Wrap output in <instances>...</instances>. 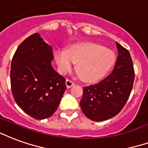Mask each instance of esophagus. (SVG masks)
Returning <instances> with one entry per match:
<instances>
[{"instance_id":"1","label":"esophagus","mask_w":148,"mask_h":148,"mask_svg":"<svg viewBox=\"0 0 148 148\" xmlns=\"http://www.w3.org/2000/svg\"><path fill=\"white\" fill-rule=\"evenodd\" d=\"M66 88H71V87H72V86H74L75 84H74L72 81H71V80H68V79H66Z\"/></svg>"}]
</instances>
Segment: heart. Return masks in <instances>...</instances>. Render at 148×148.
<instances>
[{"mask_svg":"<svg viewBox=\"0 0 148 148\" xmlns=\"http://www.w3.org/2000/svg\"><path fill=\"white\" fill-rule=\"evenodd\" d=\"M55 61L61 74H66L77 63L76 69L83 81L93 82L104 77L114 63V54L110 49L92 42L72 45L66 50L57 49Z\"/></svg>","mask_w":148,"mask_h":148,"instance_id":"heart-1","label":"heart"}]
</instances>
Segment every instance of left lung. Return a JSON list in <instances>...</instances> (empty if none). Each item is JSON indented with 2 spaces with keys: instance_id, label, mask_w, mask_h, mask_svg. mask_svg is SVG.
I'll return each instance as SVG.
<instances>
[{
  "instance_id": "1",
  "label": "left lung",
  "mask_w": 148,
  "mask_h": 148,
  "mask_svg": "<svg viewBox=\"0 0 148 148\" xmlns=\"http://www.w3.org/2000/svg\"><path fill=\"white\" fill-rule=\"evenodd\" d=\"M118 57L108 77L96 85L84 88L81 109L88 119L103 121L121 111L130 97L134 82V70L129 51L116 42Z\"/></svg>"
}]
</instances>
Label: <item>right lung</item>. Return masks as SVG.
Masks as SVG:
<instances>
[{"instance_id":"add662e5","label":"right lung","mask_w":148,"mask_h":148,"mask_svg":"<svg viewBox=\"0 0 148 148\" xmlns=\"http://www.w3.org/2000/svg\"><path fill=\"white\" fill-rule=\"evenodd\" d=\"M52 47L38 33L19 45L12 60L10 80L15 101L38 120L55 113L66 88L65 78L52 67Z\"/></svg>"}]
</instances>
